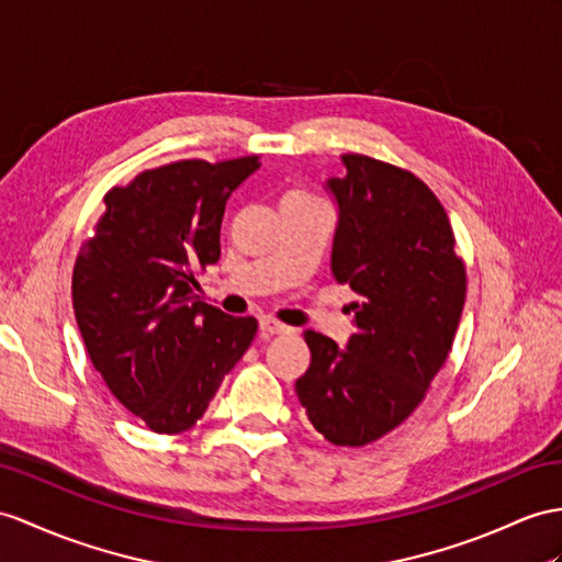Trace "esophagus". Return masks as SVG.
Returning a JSON list of instances; mask_svg holds the SVG:
<instances>
[{
	"label": "esophagus",
	"instance_id": "obj_1",
	"mask_svg": "<svg viewBox=\"0 0 562 562\" xmlns=\"http://www.w3.org/2000/svg\"><path fill=\"white\" fill-rule=\"evenodd\" d=\"M259 331L267 334V336H277V334H289L291 326H285V324L277 322V319L265 317V319H259Z\"/></svg>",
	"mask_w": 562,
	"mask_h": 562
}]
</instances>
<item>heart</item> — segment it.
I'll return each instance as SVG.
<instances>
[{"mask_svg": "<svg viewBox=\"0 0 562 562\" xmlns=\"http://www.w3.org/2000/svg\"><path fill=\"white\" fill-rule=\"evenodd\" d=\"M291 200H312V198L307 193H303V190H291V193L283 198V202H291Z\"/></svg>", "mask_w": 562, "mask_h": 562, "instance_id": "b5f03b06", "label": "heart"}]
</instances>
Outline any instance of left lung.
Instances as JSON below:
<instances>
[{
  "instance_id": "8db88e82",
  "label": "left lung",
  "mask_w": 562,
  "mask_h": 562,
  "mask_svg": "<svg viewBox=\"0 0 562 562\" xmlns=\"http://www.w3.org/2000/svg\"><path fill=\"white\" fill-rule=\"evenodd\" d=\"M326 178L338 222L331 273L358 293L346 348L305 331L312 352L295 393L336 446L372 443L422 403L443 367L464 307V265L439 198L417 176L344 155Z\"/></svg>"
}]
</instances>
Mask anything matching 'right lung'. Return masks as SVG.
I'll return each mask as SVG.
<instances>
[{
    "mask_svg": "<svg viewBox=\"0 0 562 562\" xmlns=\"http://www.w3.org/2000/svg\"><path fill=\"white\" fill-rule=\"evenodd\" d=\"M262 164L186 159L104 195L74 267V312L116 401L157 434L195 427L257 334L255 317L202 303L195 273L218 259L231 193Z\"/></svg>",
    "mask_w": 562,
    "mask_h": 562,
    "instance_id": "obj_1",
    "label": "right lung"
}]
</instances>
